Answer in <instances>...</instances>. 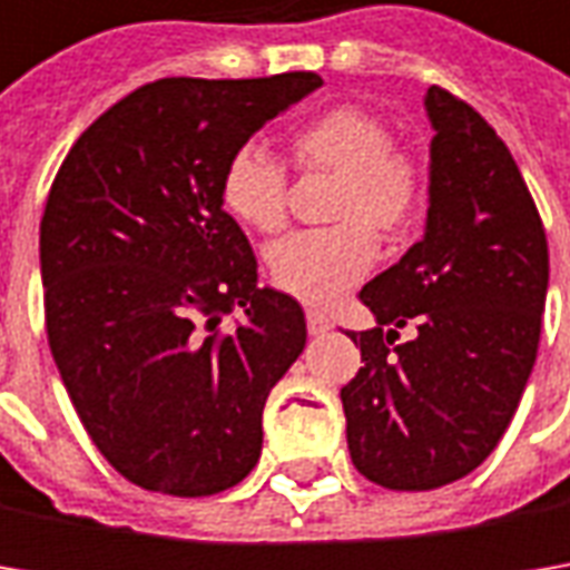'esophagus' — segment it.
<instances>
[{
  "instance_id": "34e87169",
  "label": "esophagus",
  "mask_w": 570,
  "mask_h": 570,
  "mask_svg": "<svg viewBox=\"0 0 570 570\" xmlns=\"http://www.w3.org/2000/svg\"><path fill=\"white\" fill-rule=\"evenodd\" d=\"M333 323H330V317L326 314H320V311H307V333L311 336H320V333H326Z\"/></svg>"
}]
</instances>
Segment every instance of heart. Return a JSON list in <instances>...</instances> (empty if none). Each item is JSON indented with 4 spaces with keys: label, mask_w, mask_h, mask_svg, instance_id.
<instances>
[{
    "label": "heart",
    "mask_w": 570,
    "mask_h": 570,
    "mask_svg": "<svg viewBox=\"0 0 570 570\" xmlns=\"http://www.w3.org/2000/svg\"><path fill=\"white\" fill-rule=\"evenodd\" d=\"M297 170L336 174L330 203L333 228L301 230L266 253L278 292L304 304H333L362 282L377 259L381 237H400L425 206L422 161L393 142L381 117L362 107H333L304 120L288 139ZM222 206L256 234H275L288 222L285 167L263 145H240L218 184Z\"/></svg>",
    "instance_id": "b5f03b06"
}]
</instances>
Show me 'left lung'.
I'll list each match as a JSON object with an SVG mask.
<instances>
[{
  "label": "left lung",
  "instance_id": "left-lung-1",
  "mask_svg": "<svg viewBox=\"0 0 570 570\" xmlns=\"http://www.w3.org/2000/svg\"><path fill=\"white\" fill-rule=\"evenodd\" d=\"M425 237L362 288L374 330L342 386L355 470L393 492L470 475L514 419L537 362L549 244L508 145L466 100L428 88ZM413 326V340L396 343Z\"/></svg>",
  "mask_w": 570,
  "mask_h": 570
}]
</instances>
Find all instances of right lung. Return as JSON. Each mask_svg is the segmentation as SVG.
Returning a JSON list of instances; mask_svg holds the SVG:
<instances>
[{
  "instance_id": "obj_1",
  "label": "right lung",
  "mask_w": 570,
  "mask_h": 570,
  "mask_svg": "<svg viewBox=\"0 0 570 570\" xmlns=\"http://www.w3.org/2000/svg\"><path fill=\"white\" fill-rule=\"evenodd\" d=\"M317 72L161 78L69 148L40 218L47 340L104 460L145 492L206 498L247 479L263 405L307 342L292 295L259 288L218 184ZM245 307V323L220 320Z\"/></svg>"
}]
</instances>
